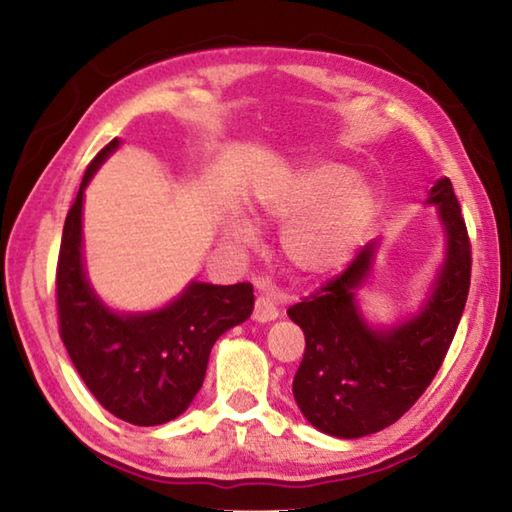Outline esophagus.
Segmentation results:
<instances>
[{
	"label": "esophagus",
	"instance_id": "esophagus-1",
	"mask_svg": "<svg viewBox=\"0 0 512 512\" xmlns=\"http://www.w3.org/2000/svg\"><path fill=\"white\" fill-rule=\"evenodd\" d=\"M280 316V311H277V305L273 302V298L268 296H257L255 300V311H253V318L257 323H271Z\"/></svg>",
	"mask_w": 512,
	"mask_h": 512
}]
</instances>
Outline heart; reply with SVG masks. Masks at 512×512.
<instances>
[{"mask_svg": "<svg viewBox=\"0 0 512 512\" xmlns=\"http://www.w3.org/2000/svg\"><path fill=\"white\" fill-rule=\"evenodd\" d=\"M253 214L264 223H287L282 253L302 275H325L357 250L377 214V194L341 162H309L268 180L255 192ZM232 241L250 246L253 223L232 214L225 221Z\"/></svg>", "mask_w": 512, "mask_h": 512, "instance_id": "heart-1", "label": "heart"}]
</instances>
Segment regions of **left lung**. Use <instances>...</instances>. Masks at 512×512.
Here are the masks:
<instances>
[{"mask_svg":"<svg viewBox=\"0 0 512 512\" xmlns=\"http://www.w3.org/2000/svg\"><path fill=\"white\" fill-rule=\"evenodd\" d=\"M447 248L429 298L411 318L372 327L357 305V289L375 262L379 241L363 246L341 275L287 314L305 332V354L293 377V397L318 431L361 438L402 418L427 391L452 345L470 291V237L449 178L433 183Z\"/></svg>","mask_w":512,"mask_h":512,"instance_id":"8db88e82","label":"left lung"}]
</instances>
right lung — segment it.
I'll return each mask as SVG.
<instances>
[{"label":"right lung","mask_w":512,"mask_h":512,"mask_svg":"<svg viewBox=\"0 0 512 512\" xmlns=\"http://www.w3.org/2000/svg\"><path fill=\"white\" fill-rule=\"evenodd\" d=\"M119 149L115 137L85 169L60 241L56 300L60 339L103 409L137 427H155L187 411L201 391L212 345L253 314V284L189 282L167 307L119 314L94 293L83 266V194Z\"/></svg>","instance_id":"1"}]
</instances>
